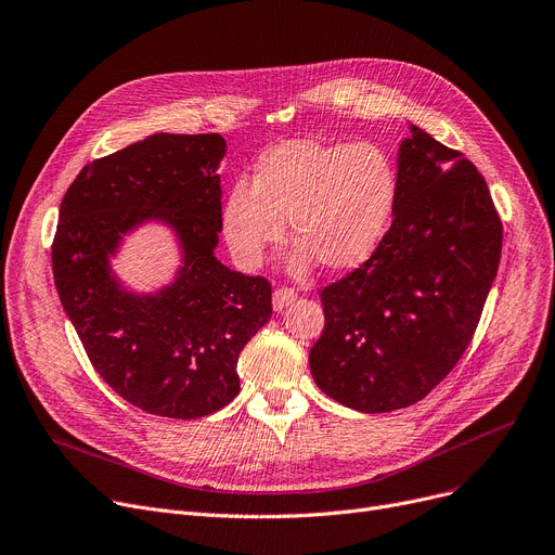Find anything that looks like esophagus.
<instances>
[{
  "instance_id": "esophagus-1",
  "label": "esophagus",
  "mask_w": 555,
  "mask_h": 555,
  "mask_svg": "<svg viewBox=\"0 0 555 555\" xmlns=\"http://www.w3.org/2000/svg\"><path fill=\"white\" fill-rule=\"evenodd\" d=\"M297 301V293L295 289H289V287H276L274 289V295H272V308L276 310V312H283L287 306H293Z\"/></svg>"
}]
</instances>
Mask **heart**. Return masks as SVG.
Listing matches in <instances>:
<instances>
[{"instance_id": "1", "label": "heart", "mask_w": 555, "mask_h": 555, "mask_svg": "<svg viewBox=\"0 0 555 555\" xmlns=\"http://www.w3.org/2000/svg\"><path fill=\"white\" fill-rule=\"evenodd\" d=\"M398 168L380 143L281 141L254 164L251 186L233 184L222 202V236L243 268H258L287 231L299 241L289 270L319 260L356 270L385 241L398 204Z\"/></svg>"}]
</instances>
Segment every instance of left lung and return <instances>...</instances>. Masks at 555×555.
Wrapping results in <instances>:
<instances>
[{
	"label": "left lung",
	"mask_w": 555,
	"mask_h": 555,
	"mask_svg": "<svg viewBox=\"0 0 555 555\" xmlns=\"http://www.w3.org/2000/svg\"><path fill=\"white\" fill-rule=\"evenodd\" d=\"M398 204L375 254L322 289L317 387L364 414L423 400L468 348L498 276L502 222L477 166L410 124Z\"/></svg>",
	"instance_id": "1"
}]
</instances>
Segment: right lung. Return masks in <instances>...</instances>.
<instances>
[{
	"mask_svg": "<svg viewBox=\"0 0 555 555\" xmlns=\"http://www.w3.org/2000/svg\"><path fill=\"white\" fill-rule=\"evenodd\" d=\"M224 153L220 134L155 132L87 164L61 204L57 297L103 380L155 416L191 421L229 404L238 356L272 317L270 283L216 258ZM145 221L173 231L181 268L155 294H132L111 258Z\"/></svg>",
	"mask_w": 555,
	"mask_h": 555,
	"instance_id": "right-lung-1",
	"label": "right lung"
}]
</instances>
